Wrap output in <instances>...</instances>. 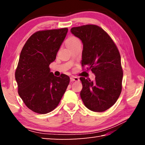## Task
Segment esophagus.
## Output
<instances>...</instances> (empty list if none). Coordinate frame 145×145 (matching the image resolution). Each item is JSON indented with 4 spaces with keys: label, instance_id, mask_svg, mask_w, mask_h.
<instances>
[{
    "label": "esophagus",
    "instance_id": "1",
    "mask_svg": "<svg viewBox=\"0 0 145 145\" xmlns=\"http://www.w3.org/2000/svg\"><path fill=\"white\" fill-rule=\"evenodd\" d=\"M70 80L71 81H78L79 80V78L77 77H75V76H71L70 77Z\"/></svg>",
    "mask_w": 145,
    "mask_h": 145
}]
</instances>
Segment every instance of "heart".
<instances>
[{
    "label": "heart",
    "mask_w": 145,
    "mask_h": 145,
    "mask_svg": "<svg viewBox=\"0 0 145 145\" xmlns=\"http://www.w3.org/2000/svg\"><path fill=\"white\" fill-rule=\"evenodd\" d=\"M77 43H80V40L77 38L74 37V36H72V37L68 38L67 40L66 41V45L67 46L74 45Z\"/></svg>",
    "instance_id": "heart-1"
}]
</instances>
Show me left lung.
I'll return each instance as SVG.
<instances>
[{
	"instance_id": "left-lung-1",
	"label": "left lung",
	"mask_w": 145,
	"mask_h": 145,
	"mask_svg": "<svg viewBox=\"0 0 145 145\" xmlns=\"http://www.w3.org/2000/svg\"><path fill=\"white\" fill-rule=\"evenodd\" d=\"M83 45L82 66L95 75L94 81L80 77V97L88 109L104 112L112 106L121 91V57L111 37L100 27L86 25L71 29Z\"/></svg>"
}]
</instances>
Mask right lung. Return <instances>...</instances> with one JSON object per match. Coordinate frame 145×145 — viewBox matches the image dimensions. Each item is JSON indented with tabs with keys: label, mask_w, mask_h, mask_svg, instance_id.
Instances as JSON below:
<instances>
[{
	"label": "right lung",
	"mask_w": 145,
	"mask_h": 145,
	"mask_svg": "<svg viewBox=\"0 0 145 145\" xmlns=\"http://www.w3.org/2000/svg\"><path fill=\"white\" fill-rule=\"evenodd\" d=\"M67 33V28L38 31L21 51L15 72L18 95L36 113L46 114L54 109L69 84L68 75L56 77L49 68Z\"/></svg>",
	"instance_id": "right-lung-1"
}]
</instances>
